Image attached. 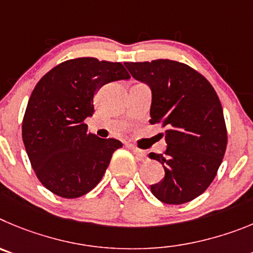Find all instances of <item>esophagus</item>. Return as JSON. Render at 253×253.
Segmentation results:
<instances>
[{
	"label": "esophagus",
	"instance_id": "esophagus-1",
	"mask_svg": "<svg viewBox=\"0 0 253 253\" xmlns=\"http://www.w3.org/2000/svg\"><path fill=\"white\" fill-rule=\"evenodd\" d=\"M129 149L132 150V152L136 155V158L138 159L140 161H145L146 160V152L143 151V150H140L137 149V147L132 146V145H129Z\"/></svg>",
	"mask_w": 253,
	"mask_h": 253
}]
</instances>
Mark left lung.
Returning <instances> with one entry per match:
<instances>
[{"label":"left lung","instance_id":"obj_1","mask_svg":"<svg viewBox=\"0 0 253 253\" xmlns=\"http://www.w3.org/2000/svg\"><path fill=\"white\" fill-rule=\"evenodd\" d=\"M136 81L151 89L150 124L166 127V150L150 159L165 176L151 193L166 204H183L207 190L217 175L227 147L222 104L214 88L189 65L169 59L125 63Z\"/></svg>","mask_w":253,"mask_h":253}]
</instances>
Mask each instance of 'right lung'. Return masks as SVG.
Wrapping results in <instances>:
<instances>
[{
	"instance_id": "obj_1",
	"label": "right lung",
	"mask_w": 253,
	"mask_h": 253,
	"mask_svg": "<svg viewBox=\"0 0 253 253\" xmlns=\"http://www.w3.org/2000/svg\"><path fill=\"white\" fill-rule=\"evenodd\" d=\"M122 79L129 74L121 63L78 58L56 65L36 84L22 121V140L47 190L73 199L101 181L122 142L88 133L84 121L94 113L97 90Z\"/></svg>"
}]
</instances>
